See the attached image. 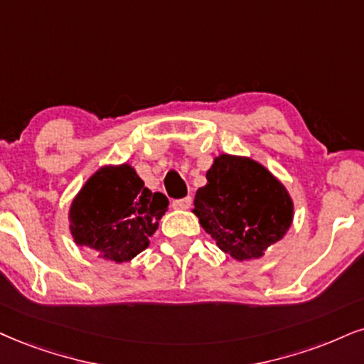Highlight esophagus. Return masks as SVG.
<instances>
[{
  "instance_id": "34e87169",
  "label": "esophagus",
  "mask_w": 364,
  "mask_h": 364,
  "mask_svg": "<svg viewBox=\"0 0 364 364\" xmlns=\"http://www.w3.org/2000/svg\"><path fill=\"white\" fill-rule=\"evenodd\" d=\"M191 204H192L191 197H183V199H175V200H172V208H173V209H181V210L189 209Z\"/></svg>"
}]
</instances>
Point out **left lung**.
<instances>
[{
    "label": "left lung",
    "instance_id": "left-lung-1",
    "mask_svg": "<svg viewBox=\"0 0 364 364\" xmlns=\"http://www.w3.org/2000/svg\"><path fill=\"white\" fill-rule=\"evenodd\" d=\"M194 205L205 232L240 262L263 257L285 236L294 218L285 187L263 165L231 155L214 160Z\"/></svg>",
    "mask_w": 364,
    "mask_h": 364
}]
</instances>
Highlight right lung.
Listing matches in <instances>:
<instances>
[{
    "label": "right lung",
    "mask_w": 364,
    "mask_h": 364,
    "mask_svg": "<svg viewBox=\"0 0 364 364\" xmlns=\"http://www.w3.org/2000/svg\"><path fill=\"white\" fill-rule=\"evenodd\" d=\"M167 205V197L148 191L129 165L102 167L74 199L70 232L101 258L129 262L150 243Z\"/></svg>",
    "instance_id": "right-lung-1"
}]
</instances>
